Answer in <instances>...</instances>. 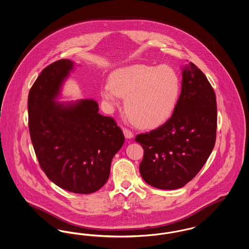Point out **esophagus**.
Here are the masks:
<instances>
[{
	"mask_svg": "<svg viewBox=\"0 0 249 249\" xmlns=\"http://www.w3.org/2000/svg\"><path fill=\"white\" fill-rule=\"evenodd\" d=\"M123 133H124V135H125V137L126 138H128V139H130V138H132L133 137V133H132V131L130 130V129H128V128H123Z\"/></svg>",
	"mask_w": 249,
	"mask_h": 249,
	"instance_id": "esophagus-1",
	"label": "esophagus"
}]
</instances>
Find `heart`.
Masks as SVG:
<instances>
[{
    "instance_id": "heart-1",
    "label": "heart",
    "mask_w": 249,
    "mask_h": 249,
    "mask_svg": "<svg viewBox=\"0 0 249 249\" xmlns=\"http://www.w3.org/2000/svg\"><path fill=\"white\" fill-rule=\"evenodd\" d=\"M179 80L168 66L137 65L116 70L102 89L111 104L125 98L129 119L141 128H154L164 123L176 107Z\"/></svg>"
}]
</instances>
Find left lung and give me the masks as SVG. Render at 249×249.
Wrapping results in <instances>:
<instances>
[{"mask_svg": "<svg viewBox=\"0 0 249 249\" xmlns=\"http://www.w3.org/2000/svg\"><path fill=\"white\" fill-rule=\"evenodd\" d=\"M217 102L205 74L192 62L182 70L181 91L169 120L136 135L143 158L140 173L159 189L184 186L203 168L216 142Z\"/></svg>", "mask_w": 249, "mask_h": 249, "instance_id": "obj_1", "label": "left lung"}]
</instances>
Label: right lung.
<instances>
[{
  "mask_svg": "<svg viewBox=\"0 0 249 249\" xmlns=\"http://www.w3.org/2000/svg\"><path fill=\"white\" fill-rule=\"evenodd\" d=\"M72 68L70 60L55 61L30 88V139L49 179L69 192L91 194L107 182L112 159L125 138L116 120L100 115L95 100L68 105L54 102Z\"/></svg>",
  "mask_w": 249,
  "mask_h": 249,
  "instance_id": "obj_1",
  "label": "right lung"
}]
</instances>
